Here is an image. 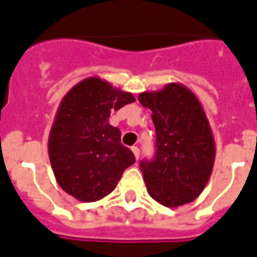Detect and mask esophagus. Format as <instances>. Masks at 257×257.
Wrapping results in <instances>:
<instances>
[{
  "instance_id": "esophagus-1",
  "label": "esophagus",
  "mask_w": 257,
  "mask_h": 257,
  "mask_svg": "<svg viewBox=\"0 0 257 257\" xmlns=\"http://www.w3.org/2000/svg\"><path fill=\"white\" fill-rule=\"evenodd\" d=\"M132 152H133V155H135V158H136V159H139V156H140V150H139L137 147H132Z\"/></svg>"
}]
</instances>
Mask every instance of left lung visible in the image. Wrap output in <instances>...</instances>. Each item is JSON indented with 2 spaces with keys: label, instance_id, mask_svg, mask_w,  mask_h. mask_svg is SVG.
I'll return each instance as SVG.
<instances>
[{
  "label": "left lung",
  "instance_id": "8db88e82",
  "mask_svg": "<svg viewBox=\"0 0 257 257\" xmlns=\"http://www.w3.org/2000/svg\"><path fill=\"white\" fill-rule=\"evenodd\" d=\"M152 111L156 154L140 163L147 190L156 202L176 207L193 202L213 171L215 144L210 124L195 94L181 83L139 95Z\"/></svg>",
  "mask_w": 257,
  "mask_h": 257
}]
</instances>
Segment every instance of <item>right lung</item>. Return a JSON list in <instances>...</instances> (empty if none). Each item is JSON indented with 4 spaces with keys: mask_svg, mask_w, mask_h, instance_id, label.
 Wrapping results in <instances>:
<instances>
[{
    "mask_svg": "<svg viewBox=\"0 0 257 257\" xmlns=\"http://www.w3.org/2000/svg\"><path fill=\"white\" fill-rule=\"evenodd\" d=\"M135 102L132 93L98 76L76 83L62 99L48 139V155L59 186L81 202H95L115 189L136 159L109 124L111 110Z\"/></svg>",
    "mask_w": 257,
    "mask_h": 257,
    "instance_id": "obj_1",
    "label": "right lung"
}]
</instances>
